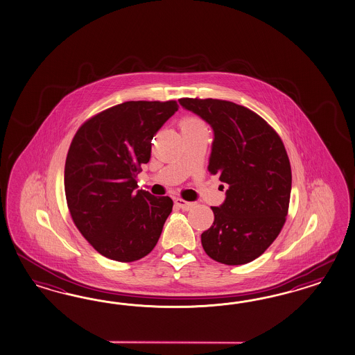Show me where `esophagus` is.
I'll use <instances>...</instances> for the list:
<instances>
[{
  "instance_id": "1",
  "label": "esophagus",
  "mask_w": 355,
  "mask_h": 355,
  "mask_svg": "<svg viewBox=\"0 0 355 355\" xmlns=\"http://www.w3.org/2000/svg\"><path fill=\"white\" fill-rule=\"evenodd\" d=\"M175 205L178 206V207H180L182 210H185V211H188V210H191L192 207H194V202H188V201H185V200H182V198H176L175 200Z\"/></svg>"
}]
</instances>
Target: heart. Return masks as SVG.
<instances>
[{"instance_id": "1", "label": "heart", "mask_w": 355, "mask_h": 355, "mask_svg": "<svg viewBox=\"0 0 355 355\" xmlns=\"http://www.w3.org/2000/svg\"><path fill=\"white\" fill-rule=\"evenodd\" d=\"M182 131H188V130H198V128H205V124L202 121H200L198 118L194 116H187L182 121Z\"/></svg>"}]
</instances>
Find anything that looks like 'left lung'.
<instances>
[{
  "label": "left lung",
  "instance_id": "left-lung-1",
  "mask_svg": "<svg viewBox=\"0 0 355 355\" xmlns=\"http://www.w3.org/2000/svg\"><path fill=\"white\" fill-rule=\"evenodd\" d=\"M179 102L211 125L207 168L228 185L224 202L211 207L213 225L201 234L203 250L219 263H249L274 243L286 220L292 170L283 141L241 105L214 98Z\"/></svg>",
  "mask_w": 355,
  "mask_h": 355
}]
</instances>
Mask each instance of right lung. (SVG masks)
I'll list each match as a JSON object with an SVG mask.
<instances>
[{"instance_id":"right-lung-1","label":"right lung","mask_w":355,"mask_h":355,"mask_svg":"<svg viewBox=\"0 0 355 355\" xmlns=\"http://www.w3.org/2000/svg\"><path fill=\"white\" fill-rule=\"evenodd\" d=\"M176 101H127L92 116L72 139L64 193L72 220L103 257L133 262L152 252L173 211V200L137 188L154 135Z\"/></svg>"}]
</instances>
